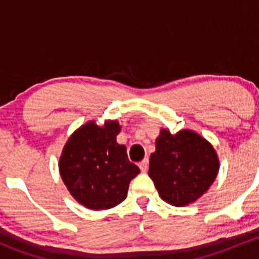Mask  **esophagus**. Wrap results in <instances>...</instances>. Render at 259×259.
Wrapping results in <instances>:
<instances>
[{"instance_id":"esophagus-1","label":"esophagus","mask_w":259,"mask_h":259,"mask_svg":"<svg viewBox=\"0 0 259 259\" xmlns=\"http://www.w3.org/2000/svg\"><path fill=\"white\" fill-rule=\"evenodd\" d=\"M148 158H145L143 159L142 162H141L140 164H138V166H140V168H141V170H142V172H147V169H148Z\"/></svg>"}]
</instances>
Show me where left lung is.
Masks as SVG:
<instances>
[{
    "mask_svg": "<svg viewBox=\"0 0 259 259\" xmlns=\"http://www.w3.org/2000/svg\"><path fill=\"white\" fill-rule=\"evenodd\" d=\"M218 169L217 152L201 135L192 130L159 131L148 176L164 202L176 207L196 202L214 182Z\"/></svg>",
    "mask_w": 259,
    "mask_h": 259,
    "instance_id": "1",
    "label": "left lung"
}]
</instances>
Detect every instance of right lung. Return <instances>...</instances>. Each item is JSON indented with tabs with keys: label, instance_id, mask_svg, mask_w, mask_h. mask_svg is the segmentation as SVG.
<instances>
[{
	"label": "right lung",
	"instance_id": "1",
	"mask_svg": "<svg viewBox=\"0 0 259 259\" xmlns=\"http://www.w3.org/2000/svg\"><path fill=\"white\" fill-rule=\"evenodd\" d=\"M117 121L98 126L89 121L68 138L58 169L71 196L86 208L110 209L126 199L132 178L140 168L128 161L126 146L117 143Z\"/></svg>",
	"mask_w": 259,
	"mask_h": 259
}]
</instances>
